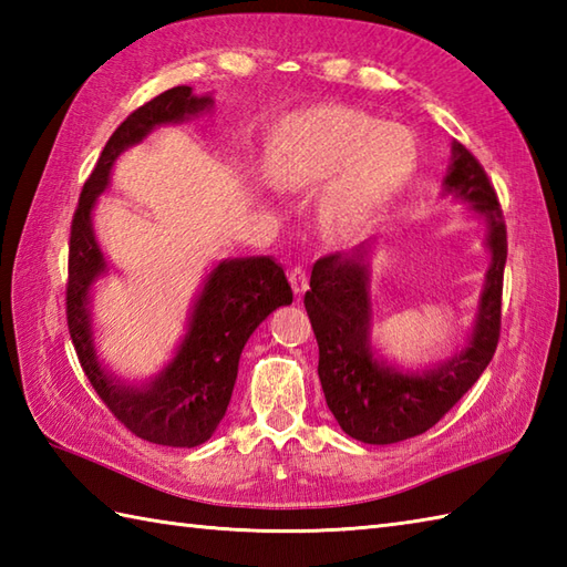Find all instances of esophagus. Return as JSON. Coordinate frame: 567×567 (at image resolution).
<instances>
[{
	"instance_id": "1",
	"label": "esophagus",
	"mask_w": 567,
	"mask_h": 567,
	"mask_svg": "<svg viewBox=\"0 0 567 567\" xmlns=\"http://www.w3.org/2000/svg\"><path fill=\"white\" fill-rule=\"evenodd\" d=\"M287 277H290L292 292L295 295H305V290H307V270L302 268V265H295V268L287 272Z\"/></svg>"
}]
</instances>
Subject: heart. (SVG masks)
<instances>
[{"label": "heart", "mask_w": 567, "mask_h": 567, "mask_svg": "<svg viewBox=\"0 0 567 567\" xmlns=\"http://www.w3.org/2000/svg\"><path fill=\"white\" fill-rule=\"evenodd\" d=\"M414 134L363 110L321 104L280 118L262 138L260 175L282 192L327 183L317 202L321 234L353 240L375 224L416 171Z\"/></svg>", "instance_id": "1"}]
</instances>
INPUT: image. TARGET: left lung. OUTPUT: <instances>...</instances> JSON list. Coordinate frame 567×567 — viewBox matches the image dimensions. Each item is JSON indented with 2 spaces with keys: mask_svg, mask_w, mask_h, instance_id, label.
Returning a JSON list of instances; mask_svg holds the SVG:
<instances>
[{
  "mask_svg": "<svg viewBox=\"0 0 567 567\" xmlns=\"http://www.w3.org/2000/svg\"><path fill=\"white\" fill-rule=\"evenodd\" d=\"M443 189L470 204L487 226L489 270L473 333L461 353L424 372H402L375 358L370 343V244L331 252L311 268L305 307L319 343V380L331 414L348 436L388 445L429 431L473 388L497 351L507 226L487 173L453 141Z\"/></svg>",
  "mask_w": 567,
  "mask_h": 567,
  "instance_id": "1",
  "label": "left lung"
}]
</instances>
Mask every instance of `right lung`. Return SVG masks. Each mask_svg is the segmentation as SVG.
<instances>
[{
    "mask_svg": "<svg viewBox=\"0 0 567 567\" xmlns=\"http://www.w3.org/2000/svg\"><path fill=\"white\" fill-rule=\"evenodd\" d=\"M212 104L209 94L199 97L187 84H179L128 114L106 141L84 183L70 226L68 329L84 375L131 433L173 449H195L212 439L231 402L240 351L270 311L292 305V287L270 256L221 260L204 280L175 358L141 388L126 384L106 372L94 351L90 290L106 272V260L94 236L92 209L110 185L118 155L141 143L155 126L185 122L209 112Z\"/></svg>",
    "mask_w": 567,
    "mask_h": 567,
    "instance_id": "obj_1",
    "label": "right lung"
}]
</instances>
